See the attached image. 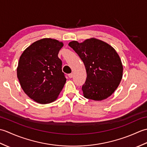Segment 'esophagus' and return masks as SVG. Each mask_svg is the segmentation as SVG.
Returning <instances> with one entry per match:
<instances>
[{
	"mask_svg": "<svg viewBox=\"0 0 147 147\" xmlns=\"http://www.w3.org/2000/svg\"><path fill=\"white\" fill-rule=\"evenodd\" d=\"M68 76H69V78H73V73H71L70 74H69Z\"/></svg>",
	"mask_w": 147,
	"mask_h": 147,
	"instance_id": "34e87169",
	"label": "esophagus"
}]
</instances>
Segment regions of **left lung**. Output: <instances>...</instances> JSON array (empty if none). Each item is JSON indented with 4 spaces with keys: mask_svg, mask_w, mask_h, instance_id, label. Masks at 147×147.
Wrapping results in <instances>:
<instances>
[{
    "mask_svg": "<svg viewBox=\"0 0 147 147\" xmlns=\"http://www.w3.org/2000/svg\"><path fill=\"white\" fill-rule=\"evenodd\" d=\"M85 65L87 77L82 86L84 96L102 100L110 96L123 77V65L115 49L96 38L69 43Z\"/></svg>",
    "mask_w": 147,
    "mask_h": 147,
    "instance_id": "1",
    "label": "left lung"
}]
</instances>
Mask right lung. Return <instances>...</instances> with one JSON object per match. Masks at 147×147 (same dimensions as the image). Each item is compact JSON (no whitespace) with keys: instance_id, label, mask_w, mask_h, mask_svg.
<instances>
[{"instance_id":"add662e5","label":"right lung","mask_w":147,"mask_h":147,"mask_svg":"<svg viewBox=\"0 0 147 147\" xmlns=\"http://www.w3.org/2000/svg\"><path fill=\"white\" fill-rule=\"evenodd\" d=\"M62 42L43 38L33 43L21 54L17 76L22 89L42 104L55 101L66 82L58 57Z\"/></svg>"}]
</instances>
